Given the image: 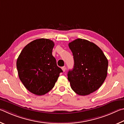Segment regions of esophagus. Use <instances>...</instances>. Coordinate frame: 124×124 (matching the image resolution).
Wrapping results in <instances>:
<instances>
[{"label": "esophagus", "mask_w": 124, "mask_h": 124, "mask_svg": "<svg viewBox=\"0 0 124 124\" xmlns=\"http://www.w3.org/2000/svg\"><path fill=\"white\" fill-rule=\"evenodd\" d=\"M62 71H63V72H65V70H66V67L65 66L62 67Z\"/></svg>", "instance_id": "34e87169"}]
</instances>
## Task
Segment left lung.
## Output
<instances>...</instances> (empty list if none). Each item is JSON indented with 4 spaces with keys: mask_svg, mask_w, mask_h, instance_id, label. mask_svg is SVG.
I'll use <instances>...</instances> for the list:
<instances>
[{
    "mask_svg": "<svg viewBox=\"0 0 124 124\" xmlns=\"http://www.w3.org/2000/svg\"><path fill=\"white\" fill-rule=\"evenodd\" d=\"M74 66L68 73L71 87L79 95L85 96L102 85L107 75L108 62L102 51L95 43L77 39L69 43Z\"/></svg>",
    "mask_w": 124,
    "mask_h": 124,
    "instance_id": "8db88e82",
    "label": "left lung"
}]
</instances>
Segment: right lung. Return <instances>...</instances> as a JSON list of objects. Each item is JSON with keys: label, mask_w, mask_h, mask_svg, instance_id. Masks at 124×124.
Returning <instances> with one entry per match:
<instances>
[{"label": "right lung", "mask_w": 124, "mask_h": 124, "mask_svg": "<svg viewBox=\"0 0 124 124\" xmlns=\"http://www.w3.org/2000/svg\"><path fill=\"white\" fill-rule=\"evenodd\" d=\"M54 46L49 39H36L24 47L17 59L19 79L32 94L43 95L49 92L62 72L52 55Z\"/></svg>", "instance_id": "right-lung-1"}]
</instances>
